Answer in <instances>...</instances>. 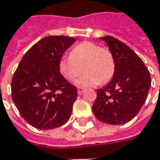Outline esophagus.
I'll list each match as a JSON object with an SVG mask.
<instances>
[{
  "label": "esophagus",
  "mask_w": 160,
  "mask_h": 160,
  "mask_svg": "<svg viewBox=\"0 0 160 160\" xmlns=\"http://www.w3.org/2000/svg\"><path fill=\"white\" fill-rule=\"evenodd\" d=\"M83 91H84V88H78V94H79V95H81V94L83 93Z\"/></svg>",
  "instance_id": "esophagus-1"
}]
</instances>
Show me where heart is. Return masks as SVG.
Returning a JSON list of instances; mask_svg holds the SVG:
<instances>
[{
  "label": "heart",
  "mask_w": 160,
  "mask_h": 160,
  "mask_svg": "<svg viewBox=\"0 0 160 160\" xmlns=\"http://www.w3.org/2000/svg\"><path fill=\"white\" fill-rule=\"evenodd\" d=\"M81 68L84 74L76 81L77 85L86 88L104 84L112 79L115 71L112 53L93 42L80 43L72 48L69 57L61 58L59 70L68 81H73Z\"/></svg>",
  "instance_id": "obj_1"
}]
</instances>
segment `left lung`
<instances>
[{
	"instance_id": "8db88e82",
	"label": "left lung",
	"mask_w": 160,
	"mask_h": 160,
	"mask_svg": "<svg viewBox=\"0 0 160 160\" xmlns=\"http://www.w3.org/2000/svg\"><path fill=\"white\" fill-rule=\"evenodd\" d=\"M112 53L115 71L104 88L97 89L92 106L96 118L111 125L128 123L145 102L152 80L145 64L129 47L112 36L101 37Z\"/></svg>"
}]
</instances>
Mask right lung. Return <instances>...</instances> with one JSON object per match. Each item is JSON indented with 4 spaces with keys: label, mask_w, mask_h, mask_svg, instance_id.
Returning a JSON list of instances; mask_svg holds the SVG:
<instances>
[{
    "label": "right lung",
    "mask_w": 160,
    "mask_h": 160,
    "mask_svg": "<svg viewBox=\"0 0 160 160\" xmlns=\"http://www.w3.org/2000/svg\"><path fill=\"white\" fill-rule=\"evenodd\" d=\"M67 36H48L25 53L11 81V97L21 116L37 129L66 123L77 99V88L60 73L59 62L75 42Z\"/></svg>",
    "instance_id": "obj_1"
}]
</instances>
